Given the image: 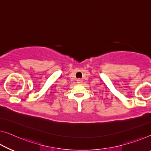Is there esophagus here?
Listing matches in <instances>:
<instances>
[{"instance_id":"34e87169","label":"esophagus","mask_w":151,"mask_h":151,"mask_svg":"<svg viewBox=\"0 0 151 151\" xmlns=\"http://www.w3.org/2000/svg\"><path fill=\"white\" fill-rule=\"evenodd\" d=\"M82 82H83L82 79H81V78H78V79H77V83H81Z\"/></svg>"}]
</instances>
